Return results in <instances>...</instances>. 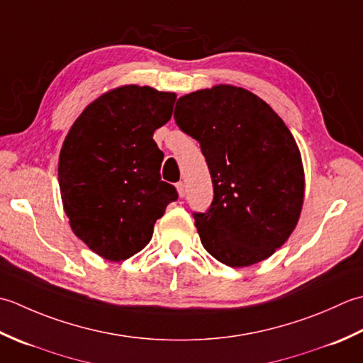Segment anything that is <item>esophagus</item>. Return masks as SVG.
<instances>
[{
  "instance_id": "1",
  "label": "esophagus",
  "mask_w": 363,
  "mask_h": 363,
  "mask_svg": "<svg viewBox=\"0 0 363 363\" xmlns=\"http://www.w3.org/2000/svg\"><path fill=\"white\" fill-rule=\"evenodd\" d=\"M175 188H177V192H179V196L183 197L184 196V184L182 182H179L175 184Z\"/></svg>"
}]
</instances>
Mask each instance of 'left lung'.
Wrapping results in <instances>:
<instances>
[{
	"label": "left lung",
	"mask_w": 363,
	"mask_h": 363,
	"mask_svg": "<svg viewBox=\"0 0 363 363\" xmlns=\"http://www.w3.org/2000/svg\"><path fill=\"white\" fill-rule=\"evenodd\" d=\"M174 117L201 143L211 174L210 210L194 214L206 252L232 268L269 258L304 205V166L291 131L264 100L232 84L183 95Z\"/></svg>",
	"instance_id": "1"
}]
</instances>
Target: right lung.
<instances>
[{
	"label": "right lung",
	"mask_w": 363,
	"mask_h": 363,
	"mask_svg": "<svg viewBox=\"0 0 363 363\" xmlns=\"http://www.w3.org/2000/svg\"><path fill=\"white\" fill-rule=\"evenodd\" d=\"M177 95L125 84L84 108L64 139L57 182L72 232L94 254L122 262L150 242L153 227L177 201L161 180L164 153L153 133L172 117Z\"/></svg>",
	"instance_id": "right-lung-1"
}]
</instances>
